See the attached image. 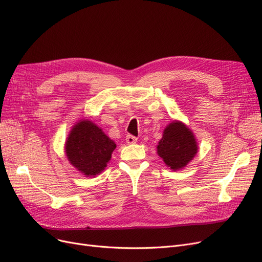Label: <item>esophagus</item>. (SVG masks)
Masks as SVG:
<instances>
[{
	"label": "esophagus",
	"instance_id": "esophagus-1",
	"mask_svg": "<svg viewBox=\"0 0 262 262\" xmlns=\"http://www.w3.org/2000/svg\"><path fill=\"white\" fill-rule=\"evenodd\" d=\"M137 139L136 137H134V136H132V135H127L126 136V143L127 144H134V143H136L137 142Z\"/></svg>",
	"mask_w": 262,
	"mask_h": 262
}]
</instances>
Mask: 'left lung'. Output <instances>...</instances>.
Wrapping results in <instances>:
<instances>
[{
    "label": "left lung",
    "mask_w": 262,
    "mask_h": 262,
    "mask_svg": "<svg viewBox=\"0 0 262 262\" xmlns=\"http://www.w3.org/2000/svg\"><path fill=\"white\" fill-rule=\"evenodd\" d=\"M195 136L185 123L172 121L162 133L157 154L172 171L184 169L198 154Z\"/></svg>",
    "instance_id": "1"
}]
</instances>
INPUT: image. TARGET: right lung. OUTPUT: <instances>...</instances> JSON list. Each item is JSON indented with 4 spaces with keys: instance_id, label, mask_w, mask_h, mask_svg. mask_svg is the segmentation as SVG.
<instances>
[{
    "instance_id": "obj_1",
    "label": "right lung",
    "mask_w": 262,
    "mask_h": 262,
    "mask_svg": "<svg viewBox=\"0 0 262 262\" xmlns=\"http://www.w3.org/2000/svg\"><path fill=\"white\" fill-rule=\"evenodd\" d=\"M117 147L114 140L90 120L81 119L72 126L64 144L66 156L86 177L99 175Z\"/></svg>"
}]
</instances>
